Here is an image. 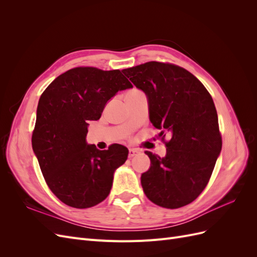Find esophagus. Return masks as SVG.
I'll use <instances>...</instances> for the list:
<instances>
[{"mask_svg": "<svg viewBox=\"0 0 257 257\" xmlns=\"http://www.w3.org/2000/svg\"><path fill=\"white\" fill-rule=\"evenodd\" d=\"M139 151L137 149H133V148H131V149L128 150V158H133L135 157V155L138 153Z\"/></svg>", "mask_w": 257, "mask_h": 257, "instance_id": "34e87169", "label": "esophagus"}]
</instances>
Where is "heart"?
I'll return each mask as SVG.
<instances>
[{
  "label": "heart",
  "mask_w": 257,
  "mask_h": 257,
  "mask_svg": "<svg viewBox=\"0 0 257 257\" xmlns=\"http://www.w3.org/2000/svg\"><path fill=\"white\" fill-rule=\"evenodd\" d=\"M130 92H141V91H138V90H132V91H130Z\"/></svg>",
  "instance_id": "heart-1"
}]
</instances>
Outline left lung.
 Returning <instances> with one entry per match:
<instances>
[{
	"label": "left lung",
	"instance_id": "left-lung-1",
	"mask_svg": "<svg viewBox=\"0 0 257 257\" xmlns=\"http://www.w3.org/2000/svg\"><path fill=\"white\" fill-rule=\"evenodd\" d=\"M149 102L153 125L169 132L166 155L149 151L151 166L142 175L146 196L163 208L177 209L191 204L205 190L222 149L217 113L210 93L183 67L163 62L122 71Z\"/></svg>",
	"mask_w": 257,
	"mask_h": 257
}]
</instances>
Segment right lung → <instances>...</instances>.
<instances>
[{
  "label": "right lung",
  "mask_w": 257,
  "mask_h": 257,
  "mask_svg": "<svg viewBox=\"0 0 257 257\" xmlns=\"http://www.w3.org/2000/svg\"><path fill=\"white\" fill-rule=\"evenodd\" d=\"M133 88L119 69L79 66L57 77L41 95L32 134L33 151L45 181L65 205L84 209L109 195L114 170L128 150L87 145L88 122L98 120L115 93Z\"/></svg>",
  "instance_id": "obj_1"
}]
</instances>
